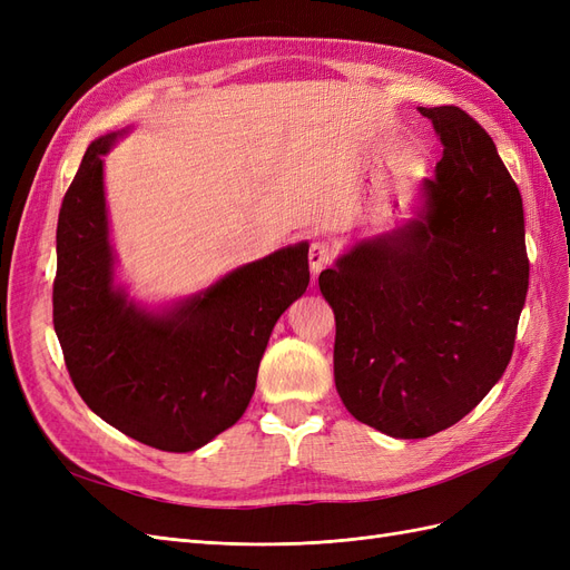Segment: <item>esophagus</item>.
Here are the masks:
<instances>
[{"instance_id":"1","label":"esophagus","mask_w":570,"mask_h":570,"mask_svg":"<svg viewBox=\"0 0 570 570\" xmlns=\"http://www.w3.org/2000/svg\"><path fill=\"white\" fill-rule=\"evenodd\" d=\"M335 258V247L327 243V239H316L308 247V266H312V273L318 275L325 266H331V262Z\"/></svg>"}]
</instances>
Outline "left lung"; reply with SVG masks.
<instances>
[{
	"mask_svg": "<svg viewBox=\"0 0 570 570\" xmlns=\"http://www.w3.org/2000/svg\"><path fill=\"white\" fill-rule=\"evenodd\" d=\"M421 114L444 145L423 214L318 275L342 404L402 440L459 423L502 377L530 275L523 199L488 130L459 107Z\"/></svg>",
	"mask_w": 570,
	"mask_h": 570,
	"instance_id": "1",
	"label": "left lung"
}]
</instances>
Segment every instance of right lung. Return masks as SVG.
<instances>
[{
    "label": "right lung",
    "instance_id": "1",
    "mask_svg": "<svg viewBox=\"0 0 570 570\" xmlns=\"http://www.w3.org/2000/svg\"><path fill=\"white\" fill-rule=\"evenodd\" d=\"M95 140L57 226L55 331L68 375L99 419L161 452H193L243 416L275 321L308 285V247L235 268L168 314L114 287L101 157Z\"/></svg>",
    "mask_w": 570,
    "mask_h": 570
}]
</instances>
